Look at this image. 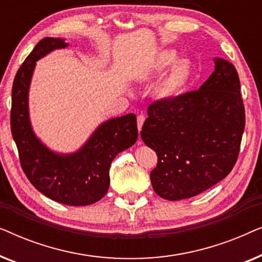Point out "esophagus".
Here are the masks:
<instances>
[{
	"instance_id": "1",
	"label": "esophagus",
	"mask_w": 262,
	"mask_h": 262,
	"mask_svg": "<svg viewBox=\"0 0 262 262\" xmlns=\"http://www.w3.org/2000/svg\"><path fill=\"white\" fill-rule=\"evenodd\" d=\"M145 121V116L144 114H139L137 117V125H138V130H142V126L143 124H144Z\"/></svg>"
}]
</instances>
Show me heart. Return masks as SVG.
<instances>
[{"label":"heart","instance_id":"obj_1","mask_svg":"<svg viewBox=\"0 0 262 262\" xmlns=\"http://www.w3.org/2000/svg\"><path fill=\"white\" fill-rule=\"evenodd\" d=\"M178 53L174 50H166L160 55V66L161 67H168L171 63L175 62L177 59ZM192 64L189 59H180L175 64L173 70L169 74L166 80L161 83L159 88V94L162 98H170L175 93H178L180 89L184 87L186 82L188 81L189 76H191Z\"/></svg>","mask_w":262,"mask_h":262}]
</instances>
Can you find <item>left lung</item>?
<instances>
[{
	"label": "left lung",
	"instance_id": "8db88e82",
	"mask_svg": "<svg viewBox=\"0 0 262 262\" xmlns=\"http://www.w3.org/2000/svg\"><path fill=\"white\" fill-rule=\"evenodd\" d=\"M235 67L214 58V71L198 91L152 102L141 137L156 151L154 191L187 199L227 177L239 154L246 114Z\"/></svg>",
	"mask_w": 262,
	"mask_h": 262
}]
</instances>
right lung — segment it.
Masks as SVG:
<instances>
[{"label":"right lung","mask_w":262,"mask_h":262,"mask_svg":"<svg viewBox=\"0 0 262 262\" xmlns=\"http://www.w3.org/2000/svg\"><path fill=\"white\" fill-rule=\"evenodd\" d=\"M60 38H44L17 70L12 89L10 128L24 173L48 198L71 206H85L102 198L110 187V167L118 154L138 138L134 113L105 121L74 154L53 152L32 130L28 91L35 62L56 49L67 48Z\"/></svg>","instance_id":"right-lung-1"}]
</instances>
